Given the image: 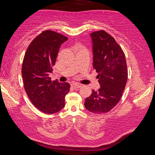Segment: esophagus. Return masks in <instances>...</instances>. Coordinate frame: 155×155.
<instances>
[{
	"label": "esophagus",
	"mask_w": 155,
	"mask_h": 155,
	"mask_svg": "<svg viewBox=\"0 0 155 155\" xmlns=\"http://www.w3.org/2000/svg\"><path fill=\"white\" fill-rule=\"evenodd\" d=\"M72 86L74 88H80L81 87H82V85L79 84H78V83H73V84H72Z\"/></svg>",
	"instance_id": "obj_1"
}]
</instances>
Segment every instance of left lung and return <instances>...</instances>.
I'll return each mask as SVG.
<instances>
[{
    "instance_id": "1",
    "label": "left lung",
    "mask_w": 155,
    "mask_h": 155,
    "mask_svg": "<svg viewBox=\"0 0 155 155\" xmlns=\"http://www.w3.org/2000/svg\"><path fill=\"white\" fill-rule=\"evenodd\" d=\"M93 68L98 73L100 88L92 91L85 100V108L96 115L106 113L117 104L128 79L125 54L115 38L100 30L91 34Z\"/></svg>"
}]
</instances>
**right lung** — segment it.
I'll use <instances>...</instances> for the list:
<instances>
[{"instance_id": "obj_1", "label": "right lung", "mask_w": 155, "mask_h": 155, "mask_svg": "<svg viewBox=\"0 0 155 155\" xmlns=\"http://www.w3.org/2000/svg\"><path fill=\"white\" fill-rule=\"evenodd\" d=\"M67 40L59 33L46 30L32 40L25 54L22 65L25 90L33 104L44 113L59 112L70 91L68 83L51 81L49 77L61 45Z\"/></svg>"}]
</instances>
